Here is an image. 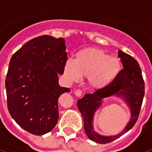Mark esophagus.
<instances>
[{
    "label": "esophagus",
    "mask_w": 152,
    "mask_h": 152,
    "mask_svg": "<svg viewBox=\"0 0 152 152\" xmlns=\"http://www.w3.org/2000/svg\"><path fill=\"white\" fill-rule=\"evenodd\" d=\"M75 94L77 96H80L82 95V91H80V90H77V91H75Z\"/></svg>",
    "instance_id": "34e87169"
}]
</instances>
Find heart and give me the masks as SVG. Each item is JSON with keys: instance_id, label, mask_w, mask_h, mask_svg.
Here are the masks:
<instances>
[{"instance_id": "heart-1", "label": "heart", "mask_w": 152, "mask_h": 152, "mask_svg": "<svg viewBox=\"0 0 152 152\" xmlns=\"http://www.w3.org/2000/svg\"><path fill=\"white\" fill-rule=\"evenodd\" d=\"M64 76L71 81L88 77L94 89H103L112 84L121 72V63L102 49L86 48L79 51L75 59L67 60L64 65Z\"/></svg>"}]
</instances>
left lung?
<instances>
[{"label": "left lung", "mask_w": 152, "mask_h": 152, "mask_svg": "<svg viewBox=\"0 0 152 152\" xmlns=\"http://www.w3.org/2000/svg\"><path fill=\"white\" fill-rule=\"evenodd\" d=\"M118 56L121 60L123 68L119 76L111 84L94 94H87L77 100V107L84 118L85 132L90 139L100 144L109 143L118 139L131 129L136 123L141 110L145 95V83L142 71L138 61L123 51H118ZM112 96L123 98L127 103L131 112V119L120 134L116 136L105 137L98 134L92 128V119L95 112L99 108L102 100Z\"/></svg>", "instance_id": "8db88e82"}]
</instances>
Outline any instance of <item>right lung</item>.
<instances>
[{
    "label": "right lung",
    "instance_id": "add662e5",
    "mask_svg": "<svg viewBox=\"0 0 152 152\" xmlns=\"http://www.w3.org/2000/svg\"><path fill=\"white\" fill-rule=\"evenodd\" d=\"M65 41L51 36L29 40L13 55L5 80L7 108L21 128L36 135L58 120V98L69 88L58 84L67 61Z\"/></svg>",
    "mask_w": 152,
    "mask_h": 152
}]
</instances>
